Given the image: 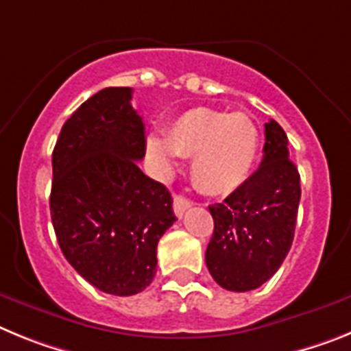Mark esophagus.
I'll use <instances>...</instances> for the list:
<instances>
[{
    "mask_svg": "<svg viewBox=\"0 0 351 351\" xmlns=\"http://www.w3.org/2000/svg\"><path fill=\"white\" fill-rule=\"evenodd\" d=\"M191 199H187L185 196H180V194H176L175 196V201H173V208H175V213L178 215V217H182L185 213V210L191 208Z\"/></svg>",
    "mask_w": 351,
    "mask_h": 351,
    "instance_id": "1",
    "label": "esophagus"
}]
</instances>
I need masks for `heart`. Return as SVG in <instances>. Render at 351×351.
Wrapping results in <instances>:
<instances>
[{"label": "heart", "mask_w": 351, "mask_h": 351, "mask_svg": "<svg viewBox=\"0 0 351 351\" xmlns=\"http://www.w3.org/2000/svg\"><path fill=\"white\" fill-rule=\"evenodd\" d=\"M146 148L162 169H171L175 155L193 157L194 182L208 194H230L254 169L260 132L243 112L194 108L167 127L166 139L148 138Z\"/></svg>", "instance_id": "1"}]
</instances>
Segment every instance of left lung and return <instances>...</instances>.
I'll list each match as a JSON object with an SVG mask.
<instances>
[{"label": "left lung", "mask_w": 351, "mask_h": 351, "mask_svg": "<svg viewBox=\"0 0 351 351\" xmlns=\"http://www.w3.org/2000/svg\"><path fill=\"white\" fill-rule=\"evenodd\" d=\"M263 160L247 182L208 206L213 234L206 247L208 272L230 291L267 282L293 242L300 203V175L289 160L288 138L277 121L265 123Z\"/></svg>", "instance_id": "left-lung-1"}]
</instances>
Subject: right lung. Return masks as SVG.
Returning <instances> with one entry per match:
<instances>
[{
  "label": "right lung",
  "mask_w": 351,
  "mask_h": 351,
  "mask_svg": "<svg viewBox=\"0 0 351 351\" xmlns=\"http://www.w3.org/2000/svg\"><path fill=\"white\" fill-rule=\"evenodd\" d=\"M130 88H104L65 121L53 152L51 219L66 261L104 293L150 286L173 197L148 178L145 125Z\"/></svg>",
  "instance_id": "add662e5"
}]
</instances>
